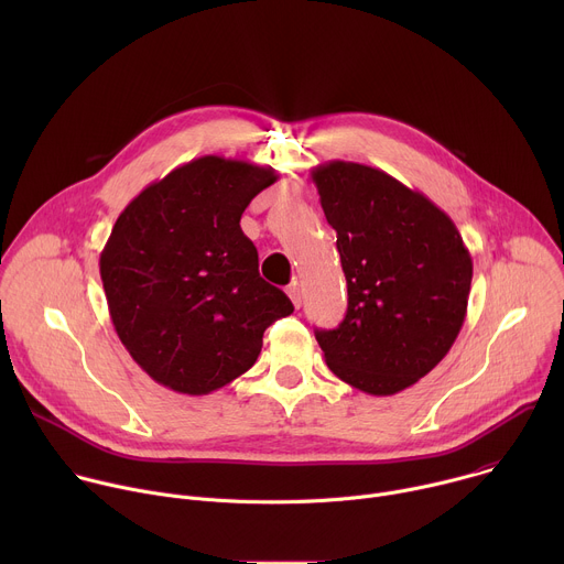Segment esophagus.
<instances>
[{"mask_svg": "<svg viewBox=\"0 0 564 564\" xmlns=\"http://www.w3.org/2000/svg\"><path fill=\"white\" fill-rule=\"evenodd\" d=\"M285 292H288V296L292 299L294 307H301V290H299V285H296V283H290V285L285 288Z\"/></svg>", "mask_w": 564, "mask_h": 564, "instance_id": "esophagus-1", "label": "esophagus"}]
</instances>
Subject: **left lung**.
<instances>
[{"instance_id":"obj_1","label":"left lung","mask_w":564,"mask_h":564,"mask_svg":"<svg viewBox=\"0 0 564 564\" xmlns=\"http://www.w3.org/2000/svg\"><path fill=\"white\" fill-rule=\"evenodd\" d=\"M312 183L337 231L348 283L339 328L314 337L341 381L394 394L429 375L455 344L470 254L433 200L381 170L330 160L312 170Z\"/></svg>"}]
</instances>
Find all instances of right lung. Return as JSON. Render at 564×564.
<instances>
[{
    "label": "right lung",
    "mask_w": 564,
    "mask_h": 564,
    "mask_svg": "<svg viewBox=\"0 0 564 564\" xmlns=\"http://www.w3.org/2000/svg\"><path fill=\"white\" fill-rule=\"evenodd\" d=\"M272 167L203 155L144 187L100 254L113 328L133 361L183 394H209L248 372L263 333L294 312L259 274L240 229Z\"/></svg>",
    "instance_id": "right-lung-1"
}]
</instances>
